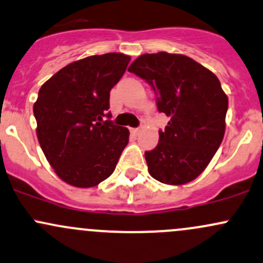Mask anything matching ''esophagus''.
Segmentation results:
<instances>
[{"instance_id": "esophagus-1", "label": "esophagus", "mask_w": 263, "mask_h": 263, "mask_svg": "<svg viewBox=\"0 0 263 263\" xmlns=\"http://www.w3.org/2000/svg\"><path fill=\"white\" fill-rule=\"evenodd\" d=\"M129 131H131V134L135 135V136H137V135L140 134V128H129Z\"/></svg>"}]
</instances>
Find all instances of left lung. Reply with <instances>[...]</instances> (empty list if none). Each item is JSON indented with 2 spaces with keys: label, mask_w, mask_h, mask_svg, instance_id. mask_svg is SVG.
<instances>
[{
  "label": "left lung",
  "mask_w": 263,
  "mask_h": 263,
  "mask_svg": "<svg viewBox=\"0 0 263 263\" xmlns=\"http://www.w3.org/2000/svg\"><path fill=\"white\" fill-rule=\"evenodd\" d=\"M128 71L151 85L157 109L170 117L145 153L150 175L168 185L197 179L224 137L228 97L219 79L192 58L165 51L141 55Z\"/></svg>",
  "instance_id": "obj_1"
}]
</instances>
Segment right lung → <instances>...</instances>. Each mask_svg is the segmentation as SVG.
Here are the masks:
<instances>
[{
  "instance_id": "1",
  "label": "right lung",
  "mask_w": 263,
  "mask_h": 263,
  "mask_svg": "<svg viewBox=\"0 0 263 263\" xmlns=\"http://www.w3.org/2000/svg\"><path fill=\"white\" fill-rule=\"evenodd\" d=\"M131 58L121 52L70 63L41 85L34 104L36 135L57 175L77 187H92L115 171L129 131L109 118V92Z\"/></svg>"
}]
</instances>
